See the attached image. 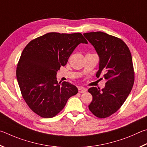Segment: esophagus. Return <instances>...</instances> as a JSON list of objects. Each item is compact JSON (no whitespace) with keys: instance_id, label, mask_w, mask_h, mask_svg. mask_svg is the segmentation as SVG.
<instances>
[{"instance_id":"obj_1","label":"esophagus","mask_w":147,"mask_h":147,"mask_svg":"<svg viewBox=\"0 0 147 147\" xmlns=\"http://www.w3.org/2000/svg\"><path fill=\"white\" fill-rule=\"evenodd\" d=\"M78 90L79 93H84V92H85L86 91V89L84 88V87H79Z\"/></svg>"}]
</instances>
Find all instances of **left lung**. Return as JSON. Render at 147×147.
Masks as SVG:
<instances>
[{
  "label": "left lung",
  "instance_id": "1",
  "mask_svg": "<svg viewBox=\"0 0 147 147\" xmlns=\"http://www.w3.org/2000/svg\"><path fill=\"white\" fill-rule=\"evenodd\" d=\"M99 58L96 77L102 73L105 88L88 89L93 97L89 110L96 117L105 118L117 112L126 101L134 82L132 59L129 48L119 38L101 32L84 33Z\"/></svg>",
  "mask_w": 147,
  "mask_h": 147
}]
</instances>
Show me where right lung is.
<instances>
[{"label":"right lung","instance_id":"add662e5","mask_svg":"<svg viewBox=\"0 0 147 147\" xmlns=\"http://www.w3.org/2000/svg\"><path fill=\"white\" fill-rule=\"evenodd\" d=\"M81 43L88 42L80 33L51 32L30 41L22 51L17 68L18 84L28 107L40 117L55 116L78 93L76 86L58 83L56 76Z\"/></svg>","mask_w":147,"mask_h":147}]
</instances>
